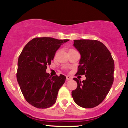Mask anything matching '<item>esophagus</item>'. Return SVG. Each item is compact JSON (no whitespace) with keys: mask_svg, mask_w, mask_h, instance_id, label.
<instances>
[{"mask_svg":"<svg viewBox=\"0 0 128 128\" xmlns=\"http://www.w3.org/2000/svg\"><path fill=\"white\" fill-rule=\"evenodd\" d=\"M66 79H67V80H71V79H72V77L70 76H66Z\"/></svg>","mask_w":128,"mask_h":128,"instance_id":"1","label":"esophagus"}]
</instances>
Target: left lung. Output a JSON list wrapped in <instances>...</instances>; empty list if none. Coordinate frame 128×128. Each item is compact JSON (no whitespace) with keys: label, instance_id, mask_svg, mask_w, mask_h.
<instances>
[{"label":"left lung","instance_id":"obj_1","mask_svg":"<svg viewBox=\"0 0 128 128\" xmlns=\"http://www.w3.org/2000/svg\"><path fill=\"white\" fill-rule=\"evenodd\" d=\"M80 60L75 75H85L86 80L77 82L72 92L74 102L85 108L99 105L106 98L114 81V62L109 50L102 42L93 40H74Z\"/></svg>","mask_w":128,"mask_h":128}]
</instances>
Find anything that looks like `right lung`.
<instances>
[{
  "mask_svg": "<svg viewBox=\"0 0 128 128\" xmlns=\"http://www.w3.org/2000/svg\"><path fill=\"white\" fill-rule=\"evenodd\" d=\"M69 40L35 38L27 43L18 60L17 79L26 100L37 108H48L56 100L66 76H50L46 72L55 53Z\"/></svg>",
  "mask_w": 128,
  "mask_h": 128,
  "instance_id": "right-lung-1",
  "label": "right lung"
}]
</instances>
